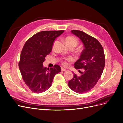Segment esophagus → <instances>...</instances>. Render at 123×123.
Instances as JSON below:
<instances>
[{"instance_id": "esophagus-1", "label": "esophagus", "mask_w": 123, "mask_h": 123, "mask_svg": "<svg viewBox=\"0 0 123 123\" xmlns=\"http://www.w3.org/2000/svg\"><path fill=\"white\" fill-rule=\"evenodd\" d=\"M61 71H66V69H65V68H61Z\"/></svg>"}]
</instances>
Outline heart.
Here are the masks:
<instances>
[{"label": "heart", "mask_w": 123, "mask_h": 123, "mask_svg": "<svg viewBox=\"0 0 123 123\" xmlns=\"http://www.w3.org/2000/svg\"><path fill=\"white\" fill-rule=\"evenodd\" d=\"M65 42H66V44H67V45H72L75 46V47L78 44L77 40L73 37H67V38L65 40ZM55 44V43H54V46H54ZM66 60L67 61H71V60H72V59L70 57V58H67ZM63 64L64 65L66 66V65H67V63L66 62H64L63 63Z\"/></svg>", "instance_id": "b5f03b06"}]
</instances>
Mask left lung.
<instances>
[{"label": "left lung", "instance_id": "obj_1", "mask_svg": "<svg viewBox=\"0 0 123 123\" xmlns=\"http://www.w3.org/2000/svg\"><path fill=\"white\" fill-rule=\"evenodd\" d=\"M71 33L83 44L84 48L74 65L76 69H83V71L78 70L81 73L79 76L74 73L68 86L74 92L81 94L92 89L99 80L105 65V54L102 46L93 37L81 31L73 30Z\"/></svg>", "mask_w": 123, "mask_h": 123}]
</instances>
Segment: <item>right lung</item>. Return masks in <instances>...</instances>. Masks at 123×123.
<instances>
[{"mask_svg": "<svg viewBox=\"0 0 123 123\" xmlns=\"http://www.w3.org/2000/svg\"><path fill=\"white\" fill-rule=\"evenodd\" d=\"M64 31L39 32L26 41L23 47L19 62V70L24 82L34 92L42 93L48 89L55 75L61 72V67L58 65L47 68L43 64L51 52L55 40Z\"/></svg>", "mask_w": 123, "mask_h": 123, "instance_id": "add662e5", "label": "right lung"}]
</instances>
